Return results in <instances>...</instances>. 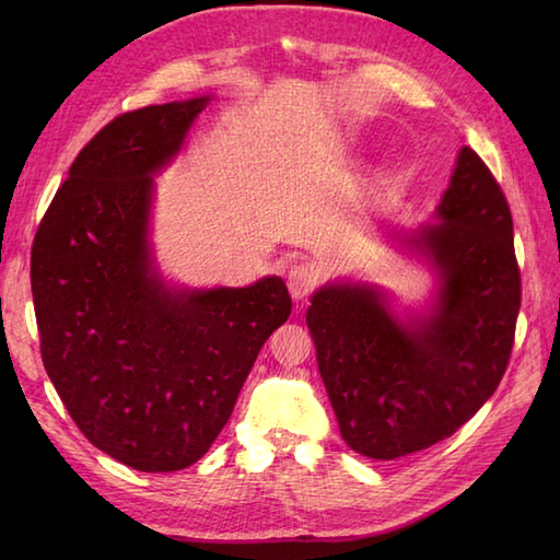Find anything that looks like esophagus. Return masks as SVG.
<instances>
[{"instance_id": "34e87169", "label": "esophagus", "mask_w": 560, "mask_h": 560, "mask_svg": "<svg viewBox=\"0 0 560 560\" xmlns=\"http://www.w3.org/2000/svg\"><path fill=\"white\" fill-rule=\"evenodd\" d=\"M287 283H289V291L293 295V301H303L317 289L319 271L311 265V261H301V265H293L289 269Z\"/></svg>"}]
</instances>
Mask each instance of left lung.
Returning a JSON list of instances; mask_svg holds the SVG:
<instances>
[{"label": "left lung", "mask_w": 560, "mask_h": 560, "mask_svg": "<svg viewBox=\"0 0 560 560\" xmlns=\"http://www.w3.org/2000/svg\"><path fill=\"white\" fill-rule=\"evenodd\" d=\"M438 217L411 237L443 281L431 317L404 325L365 287L317 291L305 315L341 438L363 457L397 459L450 438L501 385L513 353V213L469 147Z\"/></svg>", "instance_id": "left-lung-1"}]
</instances>
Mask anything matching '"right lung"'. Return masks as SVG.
<instances>
[{
	"mask_svg": "<svg viewBox=\"0 0 560 560\" xmlns=\"http://www.w3.org/2000/svg\"><path fill=\"white\" fill-rule=\"evenodd\" d=\"M205 105H149L105 125L71 163L31 249L45 371L89 443L139 471L207 455L293 307L277 277L171 293L151 273V173Z\"/></svg>",
	"mask_w": 560,
	"mask_h": 560,
	"instance_id": "right-lung-1",
	"label": "right lung"
}]
</instances>
